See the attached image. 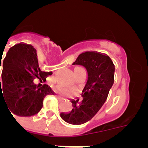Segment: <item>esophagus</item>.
I'll use <instances>...</instances> for the list:
<instances>
[{
  "label": "esophagus",
  "instance_id": "34e87169",
  "mask_svg": "<svg viewBox=\"0 0 148 148\" xmlns=\"http://www.w3.org/2000/svg\"><path fill=\"white\" fill-rule=\"evenodd\" d=\"M58 99H60V100H63V99H64V98L61 96V95H58Z\"/></svg>",
  "mask_w": 148,
  "mask_h": 148
}]
</instances>
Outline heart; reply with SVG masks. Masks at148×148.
<instances>
[{
    "label": "heart",
    "mask_w": 148,
    "mask_h": 148,
    "mask_svg": "<svg viewBox=\"0 0 148 148\" xmlns=\"http://www.w3.org/2000/svg\"><path fill=\"white\" fill-rule=\"evenodd\" d=\"M59 90L63 93H66V92H69V90L66 88H64V87H59Z\"/></svg>",
    "instance_id": "heart-1"
}]
</instances>
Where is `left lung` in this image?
Wrapping results in <instances>:
<instances>
[{
    "label": "left lung",
    "mask_w": 148,
    "mask_h": 148,
    "mask_svg": "<svg viewBox=\"0 0 148 148\" xmlns=\"http://www.w3.org/2000/svg\"><path fill=\"white\" fill-rule=\"evenodd\" d=\"M73 65H81L87 71V80L82 90V100H71L73 109L61 113L64 121L79 125L92 119L108 99L114 83L115 66L108 55L86 51L81 53Z\"/></svg>",
    "instance_id": "8db88e82"
}]
</instances>
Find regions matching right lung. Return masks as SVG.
Segmentation results:
<instances>
[{"instance_id":"add662e5","label":"right lung","mask_w":148,"mask_h":148,"mask_svg":"<svg viewBox=\"0 0 148 148\" xmlns=\"http://www.w3.org/2000/svg\"><path fill=\"white\" fill-rule=\"evenodd\" d=\"M1 66L0 99L6 101L10 113L24 117L34 116L42 108L44 98L55 95L47 84L39 87L34 83L35 78L45 81L53 73L40 70L36 49L31 44L20 43L12 47Z\"/></svg>"}]
</instances>
